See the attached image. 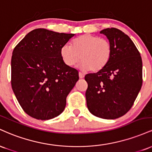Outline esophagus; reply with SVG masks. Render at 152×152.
Returning <instances> with one entry per match:
<instances>
[{"mask_svg":"<svg viewBox=\"0 0 152 152\" xmlns=\"http://www.w3.org/2000/svg\"><path fill=\"white\" fill-rule=\"evenodd\" d=\"M78 76H79L80 78H83V77H84V74H83V73H81V72L78 73Z\"/></svg>","mask_w":152,"mask_h":152,"instance_id":"34e87169","label":"esophagus"}]
</instances>
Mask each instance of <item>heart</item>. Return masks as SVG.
<instances>
[{"instance_id":"1","label":"heart","mask_w":152,"mask_h":152,"mask_svg":"<svg viewBox=\"0 0 152 152\" xmlns=\"http://www.w3.org/2000/svg\"><path fill=\"white\" fill-rule=\"evenodd\" d=\"M111 43L105 38L90 34H84L75 38L71 46L68 44L61 48L60 54L63 62L72 67L82 61L80 67L83 70L96 72L104 69L111 56Z\"/></svg>"}]
</instances>
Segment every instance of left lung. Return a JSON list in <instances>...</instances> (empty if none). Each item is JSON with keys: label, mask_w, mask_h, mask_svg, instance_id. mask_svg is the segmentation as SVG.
Here are the masks:
<instances>
[{"label": "left lung", "mask_w": 152, "mask_h": 152, "mask_svg": "<svg viewBox=\"0 0 152 152\" xmlns=\"http://www.w3.org/2000/svg\"><path fill=\"white\" fill-rule=\"evenodd\" d=\"M112 48L109 63L102 70L85 76L88 109L94 116L115 119L129 111L142 86V61L133 41L119 29L100 31Z\"/></svg>", "instance_id": "8db88e82"}]
</instances>
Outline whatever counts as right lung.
I'll return each mask as SVG.
<instances>
[{"label": "right lung", "instance_id": "add662e5", "mask_svg": "<svg viewBox=\"0 0 152 152\" xmlns=\"http://www.w3.org/2000/svg\"><path fill=\"white\" fill-rule=\"evenodd\" d=\"M74 35L37 28L15 47L12 88L22 109L31 117L48 120L65 109L66 97L79 77L76 69L63 62L60 50Z\"/></svg>", "mask_w": 152, "mask_h": 152}]
</instances>
